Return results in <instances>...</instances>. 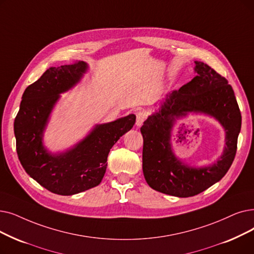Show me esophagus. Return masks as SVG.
Returning a JSON list of instances; mask_svg holds the SVG:
<instances>
[{"mask_svg": "<svg viewBox=\"0 0 254 254\" xmlns=\"http://www.w3.org/2000/svg\"><path fill=\"white\" fill-rule=\"evenodd\" d=\"M146 118V114L143 112V111H139L137 113V119H136V126L137 127H141L144 123V120Z\"/></svg>", "mask_w": 254, "mask_h": 254, "instance_id": "1", "label": "esophagus"}]
</instances>
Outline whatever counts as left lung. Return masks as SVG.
Segmentation results:
<instances>
[{
  "label": "left lung",
  "mask_w": 254,
  "mask_h": 254,
  "mask_svg": "<svg viewBox=\"0 0 254 254\" xmlns=\"http://www.w3.org/2000/svg\"><path fill=\"white\" fill-rule=\"evenodd\" d=\"M194 69L196 76L167 94L159 111L148 116L140 128L146 183L153 190L178 197L199 194L223 178L234 162L242 125L235 92L228 81L203 62L195 61ZM191 112L215 117L226 130L223 156L209 167L190 168L172 151L170 137L175 118Z\"/></svg>",
  "instance_id": "8db88e82"
}]
</instances>
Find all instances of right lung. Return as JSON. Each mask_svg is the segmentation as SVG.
<instances>
[{"instance_id": "1", "label": "right lung", "mask_w": 254, "mask_h": 254, "mask_svg": "<svg viewBox=\"0 0 254 254\" xmlns=\"http://www.w3.org/2000/svg\"><path fill=\"white\" fill-rule=\"evenodd\" d=\"M88 69L84 61L50 67L28 86L14 120L16 151L21 166L52 193L73 195L101 184L110 149L135 125L129 114L112 123L97 125L90 134L64 152L51 153L42 144L54 106L60 93L78 84Z\"/></svg>"}]
</instances>
